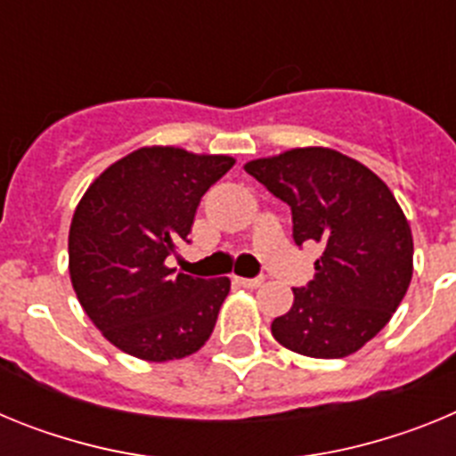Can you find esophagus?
I'll return each mask as SVG.
<instances>
[{"label": "esophagus", "mask_w": 456, "mask_h": 456, "mask_svg": "<svg viewBox=\"0 0 456 456\" xmlns=\"http://www.w3.org/2000/svg\"><path fill=\"white\" fill-rule=\"evenodd\" d=\"M235 283L241 285V288H257V285H263V278H241V276H235Z\"/></svg>", "instance_id": "34e87169"}]
</instances>
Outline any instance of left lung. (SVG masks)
Masks as SVG:
<instances>
[{
	"mask_svg": "<svg viewBox=\"0 0 456 456\" xmlns=\"http://www.w3.org/2000/svg\"><path fill=\"white\" fill-rule=\"evenodd\" d=\"M292 209L294 244H317L315 278L272 322L285 349L310 358L358 352L390 322L413 276L411 225L388 184L331 148H292L244 164Z\"/></svg>",
	"mask_w": 456,
	"mask_h": 456,
	"instance_id": "1",
	"label": "left lung"
}]
</instances>
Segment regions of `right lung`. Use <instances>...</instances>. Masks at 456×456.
<instances>
[{"label":"right lung","instance_id":"obj_1","mask_svg":"<svg viewBox=\"0 0 456 456\" xmlns=\"http://www.w3.org/2000/svg\"><path fill=\"white\" fill-rule=\"evenodd\" d=\"M235 159L146 146L104 168L75 208L68 272L84 313L114 347L167 363L212 336L231 278H193L167 267L189 241L203 193Z\"/></svg>","mask_w":456,"mask_h":456}]
</instances>
